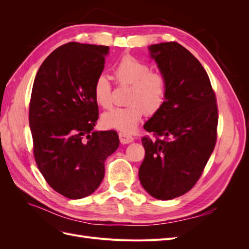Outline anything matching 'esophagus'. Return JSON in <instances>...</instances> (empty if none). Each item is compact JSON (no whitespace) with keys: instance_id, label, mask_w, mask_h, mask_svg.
<instances>
[{"instance_id":"34e87169","label":"esophagus","mask_w":249,"mask_h":249,"mask_svg":"<svg viewBox=\"0 0 249 249\" xmlns=\"http://www.w3.org/2000/svg\"><path fill=\"white\" fill-rule=\"evenodd\" d=\"M119 140H120V142L123 143V144H127V143L133 142L134 138L132 136H130V135H127V134L119 133Z\"/></svg>"}]
</instances>
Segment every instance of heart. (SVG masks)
Masks as SVG:
<instances>
[{
  "mask_svg": "<svg viewBox=\"0 0 249 249\" xmlns=\"http://www.w3.org/2000/svg\"><path fill=\"white\" fill-rule=\"evenodd\" d=\"M114 77L119 85L131 86L126 97V107L115 108L104 113L103 124L131 134L137 129L143 115H154L163 107L166 100L167 81L161 72L150 71L148 64L131 55L120 58L115 64ZM93 96L102 108L112 107V84L106 74H100L94 81Z\"/></svg>",
  "mask_w": 249,
  "mask_h": 249,
  "instance_id": "b5f03b06",
  "label": "heart"
}]
</instances>
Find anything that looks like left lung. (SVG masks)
I'll list each match as a JSON object with an SVG mask.
<instances>
[{"instance_id": "left-lung-1", "label": "left lung", "mask_w": 249, "mask_h": 249, "mask_svg": "<svg viewBox=\"0 0 249 249\" xmlns=\"http://www.w3.org/2000/svg\"><path fill=\"white\" fill-rule=\"evenodd\" d=\"M148 50L167 81V93L144 124L156 139L142 138L139 179L149 195L168 200L191 190L200 178L216 144L218 109L208 73L189 51L175 41Z\"/></svg>"}]
</instances>
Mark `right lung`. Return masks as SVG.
Masks as SVG:
<instances>
[{
	"mask_svg": "<svg viewBox=\"0 0 249 249\" xmlns=\"http://www.w3.org/2000/svg\"><path fill=\"white\" fill-rule=\"evenodd\" d=\"M109 47L70 42L52 52L34 80L29 124L34 158L56 192L71 199L93 193L105 161L117 149L115 131H94L99 106L93 96Z\"/></svg>",
	"mask_w": 249,
	"mask_h": 249,
	"instance_id": "obj_1",
	"label": "right lung"
}]
</instances>
